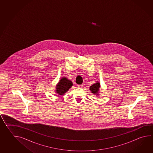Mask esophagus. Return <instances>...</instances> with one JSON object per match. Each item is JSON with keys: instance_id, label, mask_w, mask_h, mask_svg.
<instances>
[{"instance_id": "1", "label": "esophagus", "mask_w": 153, "mask_h": 153, "mask_svg": "<svg viewBox=\"0 0 153 153\" xmlns=\"http://www.w3.org/2000/svg\"><path fill=\"white\" fill-rule=\"evenodd\" d=\"M77 86V87L78 88H82L83 87V84H81V85H79V84H78Z\"/></svg>"}]
</instances>
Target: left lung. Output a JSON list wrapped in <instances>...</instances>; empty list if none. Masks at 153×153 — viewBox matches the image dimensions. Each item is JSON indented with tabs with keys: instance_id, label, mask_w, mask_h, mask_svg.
<instances>
[{
	"instance_id": "obj_1",
	"label": "left lung",
	"mask_w": 153,
	"mask_h": 153,
	"mask_svg": "<svg viewBox=\"0 0 153 153\" xmlns=\"http://www.w3.org/2000/svg\"><path fill=\"white\" fill-rule=\"evenodd\" d=\"M100 87V84L99 82H97V83L93 84L90 87V90H91V93H93L94 94H95L97 95H99V88Z\"/></svg>"
}]
</instances>
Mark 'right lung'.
<instances>
[{"label": "right lung", "instance_id": "obj_1", "mask_svg": "<svg viewBox=\"0 0 153 153\" xmlns=\"http://www.w3.org/2000/svg\"><path fill=\"white\" fill-rule=\"evenodd\" d=\"M73 83L70 80H69L66 77H62L56 85V91L60 95H62L69 91Z\"/></svg>", "mask_w": 153, "mask_h": 153}]
</instances>
